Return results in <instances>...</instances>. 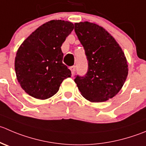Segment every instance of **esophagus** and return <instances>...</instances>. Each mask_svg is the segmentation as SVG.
Returning <instances> with one entry per match:
<instances>
[{
	"mask_svg": "<svg viewBox=\"0 0 146 146\" xmlns=\"http://www.w3.org/2000/svg\"><path fill=\"white\" fill-rule=\"evenodd\" d=\"M70 70H71L72 75L74 74L75 70H76V66H71V67L70 68Z\"/></svg>",
	"mask_w": 146,
	"mask_h": 146,
	"instance_id": "34e87169",
	"label": "esophagus"
}]
</instances>
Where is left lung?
Here are the masks:
<instances>
[{
  "label": "left lung",
  "instance_id": "8db88e82",
  "mask_svg": "<svg viewBox=\"0 0 146 146\" xmlns=\"http://www.w3.org/2000/svg\"><path fill=\"white\" fill-rule=\"evenodd\" d=\"M75 32L88 61L83 77L74 80L80 94L91 103H100L118 94L128 74L124 52L105 28L93 23H75Z\"/></svg>",
  "mask_w": 146,
  "mask_h": 146
}]
</instances>
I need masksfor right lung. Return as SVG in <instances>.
<instances>
[{
	"instance_id": "1",
	"label": "right lung",
	"mask_w": 146,
	"mask_h": 146,
	"mask_svg": "<svg viewBox=\"0 0 146 146\" xmlns=\"http://www.w3.org/2000/svg\"><path fill=\"white\" fill-rule=\"evenodd\" d=\"M74 28L69 21L53 20L39 26L18 48L17 80L26 93L40 100L54 96L71 72L63 63L61 46Z\"/></svg>"
}]
</instances>
